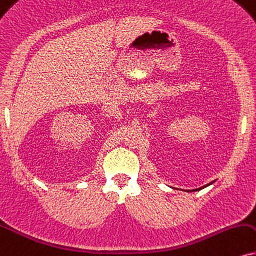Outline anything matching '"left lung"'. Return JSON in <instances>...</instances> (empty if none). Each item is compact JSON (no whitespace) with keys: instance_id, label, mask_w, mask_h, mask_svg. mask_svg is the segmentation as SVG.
Segmentation results:
<instances>
[{"instance_id":"1","label":"left lung","mask_w":256,"mask_h":256,"mask_svg":"<svg viewBox=\"0 0 256 256\" xmlns=\"http://www.w3.org/2000/svg\"><path fill=\"white\" fill-rule=\"evenodd\" d=\"M192 191H197V190H192Z\"/></svg>"}]
</instances>
